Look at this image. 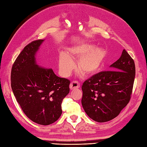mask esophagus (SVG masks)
I'll use <instances>...</instances> for the list:
<instances>
[{"instance_id": "obj_1", "label": "esophagus", "mask_w": 147, "mask_h": 147, "mask_svg": "<svg viewBox=\"0 0 147 147\" xmlns=\"http://www.w3.org/2000/svg\"><path fill=\"white\" fill-rule=\"evenodd\" d=\"M80 87V84L77 81H73L70 83L69 88L71 90H74L76 88H79Z\"/></svg>"}]
</instances>
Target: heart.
<instances>
[{
	"instance_id": "obj_1",
	"label": "heart",
	"mask_w": 147,
	"mask_h": 147,
	"mask_svg": "<svg viewBox=\"0 0 147 147\" xmlns=\"http://www.w3.org/2000/svg\"><path fill=\"white\" fill-rule=\"evenodd\" d=\"M91 44H81L71 48L69 54L79 58L78 69L85 76H92L97 73L105 57V52L101 48H94ZM66 52H62L59 56V72L63 76H67L75 67L73 59Z\"/></svg>"
}]
</instances>
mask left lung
Returning <instances> with one entry per match:
<instances>
[{
	"label": "left lung",
	"instance_id": "8db88e82",
	"mask_svg": "<svg viewBox=\"0 0 147 147\" xmlns=\"http://www.w3.org/2000/svg\"><path fill=\"white\" fill-rule=\"evenodd\" d=\"M111 70L94 74L83 83L82 104L95 121L113 119L128 104L135 77V62L125 49Z\"/></svg>",
	"mask_w": 147,
	"mask_h": 147
}]
</instances>
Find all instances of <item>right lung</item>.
Here are the masks:
<instances>
[{
  "instance_id": "add662e5",
  "label": "right lung",
  "mask_w": 147,
  "mask_h": 147,
  "mask_svg": "<svg viewBox=\"0 0 147 147\" xmlns=\"http://www.w3.org/2000/svg\"><path fill=\"white\" fill-rule=\"evenodd\" d=\"M43 41L35 40L24 48L12 65L11 81L12 92L26 116L37 124L49 125L62 114L61 104L69 92L70 81L36 64V53Z\"/></svg>"
}]
</instances>
